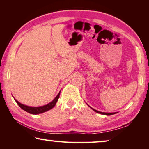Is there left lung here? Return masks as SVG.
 <instances>
[{"instance_id":"1","label":"left lung","mask_w":149,"mask_h":149,"mask_svg":"<svg viewBox=\"0 0 149 149\" xmlns=\"http://www.w3.org/2000/svg\"><path fill=\"white\" fill-rule=\"evenodd\" d=\"M92 109L95 111V112H97V113H99V114H104V115H112V114H116V112H113V113H107V112H99V111H97L95 109H93V108H92Z\"/></svg>"}]
</instances>
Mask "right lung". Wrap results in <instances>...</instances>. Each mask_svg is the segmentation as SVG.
Returning <instances> with one entry per match:
<instances>
[{
  "mask_svg": "<svg viewBox=\"0 0 149 149\" xmlns=\"http://www.w3.org/2000/svg\"><path fill=\"white\" fill-rule=\"evenodd\" d=\"M60 91L59 92L58 94L55 97V99L52 100V102H50L49 104H47L46 105L42 106V107H29V106H26L24 105L23 104H21V103L19 102L17 100L15 99L16 102L17 104L19 105V107L23 109L24 110L26 111V112L29 113V114H41V113H43L45 112H47V111L49 110L50 109H52L55 105L56 104V102L58 100V98L60 97Z\"/></svg>",
  "mask_w": 149,
  "mask_h": 149,
  "instance_id": "add662e5",
  "label": "right lung"
}]
</instances>
